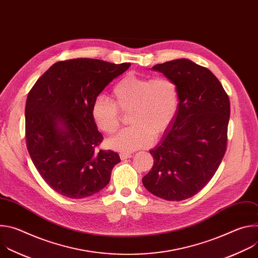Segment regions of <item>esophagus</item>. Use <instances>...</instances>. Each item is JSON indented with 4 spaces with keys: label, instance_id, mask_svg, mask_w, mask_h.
<instances>
[{
    "label": "esophagus",
    "instance_id": "obj_1",
    "mask_svg": "<svg viewBox=\"0 0 258 258\" xmlns=\"http://www.w3.org/2000/svg\"><path fill=\"white\" fill-rule=\"evenodd\" d=\"M133 155L130 154V153H121L120 154V159L121 160H125V159H128V158H132Z\"/></svg>",
    "mask_w": 258,
    "mask_h": 258
}]
</instances>
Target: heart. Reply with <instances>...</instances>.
<instances>
[{"label":"heart","instance_id":"obj_1","mask_svg":"<svg viewBox=\"0 0 258 258\" xmlns=\"http://www.w3.org/2000/svg\"><path fill=\"white\" fill-rule=\"evenodd\" d=\"M112 102L99 96L92 105V117L107 135L119 126V112H128L132 125L107 140L110 149L131 153L149 147L173 121L178 108V89L166 77H139L127 75L119 80L111 92Z\"/></svg>","mask_w":258,"mask_h":258}]
</instances>
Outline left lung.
Here are the masks:
<instances>
[{
  "instance_id": "1",
  "label": "left lung",
  "mask_w": 258,
  "mask_h": 258,
  "mask_svg": "<svg viewBox=\"0 0 258 258\" xmlns=\"http://www.w3.org/2000/svg\"><path fill=\"white\" fill-rule=\"evenodd\" d=\"M151 69L176 84L178 108L160 143L150 150L154 164L142 181L159 198L181 201L207 185L224 158L230 100L213 73L189 59Z\"/></svg>"
}]
</instances>
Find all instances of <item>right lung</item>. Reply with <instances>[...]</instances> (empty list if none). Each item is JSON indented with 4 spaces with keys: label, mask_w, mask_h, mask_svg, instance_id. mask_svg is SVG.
<instances>
[{
    "label": "right lung",
    "mask_w": 258,
    "mask_h": 258,
    "mask_svg": "<svg viewBox=\"0 0 258 258\" xmlns=\"http://www.w3.org/2000/svg\"><path fill=\"white\" fill-rule=\"evenodd\" d=\"M131 63L79 58L53 64L36 81L25 105L26 145L41 176L60 195L92 196L110 181L119 155L96 147L103 136L92 105Z\"/></svg>",
    "instance_id": "1"
}]
</instances>
